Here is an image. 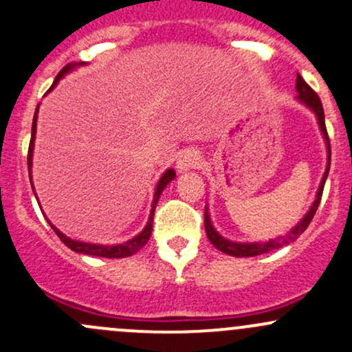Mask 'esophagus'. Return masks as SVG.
Masks as SVG:
<instances>
[{
    "mask_svg": "<svg viewBox=\"0 0 352 352\" xmlns=\"http://www.w3.org/2000/svg\"><path fill=\"white\" fill-rule=\"evenodd\" d=\"M199 164H201V153L197 150H194V148H188V150H184L179 155L175 166L179 172H187V170L195 168Z\"/></svg>",
    "mask_w": 352,
    "mask_h": 352,
    "instance_id": "34e87169",
    "label": "esophagus"
}]
</instances>
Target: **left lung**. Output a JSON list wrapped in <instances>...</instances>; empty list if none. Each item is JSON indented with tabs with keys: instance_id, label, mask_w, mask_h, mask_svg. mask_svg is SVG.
Returning a JSON list of instances; mask_svg holds the SVG:
<instances>
[{
	"instance_id": "left-lung-1",
	"label": "left lung",
	"mask_w": 352,
	"mask_h": 352,
	"mask_svg": "<svg viewBox=\"0 0 352 352\" xmlns=\"http://www.w3.org/2000/svg\"><path fill=\"white\" fill-rule=\"evenodd\" d=\"M295 87H297V92H298V96H297L298 101H300L302 104H305L307 108L316 114L317 123H319L320 131H322V135H324L325 146H327V166H325L324 177H322V180H320V186H319V190H317L316 201H314V204L310 206L309 212L302 217L300 223L295 226V228H292L287 234L278 236V238H275V239H268V241H260V243H238V241H229V239L223 238V236H221L219 232L214 229L212 223H210L209 210H207V206H206L204 226H206L207 238H209V241L212 243L217 250L223 251V253H226V254H229V256H238V258L258 256V254L270 253V251L278 250V248H283V246H287V244H292L294 241H297L298 236H300L302 232L309 228L310 221H312V217L316 216L317 207H319V204H320V197H322L325 179H327L329 168H331V142H329L327 129H325L324 108H322V102H320L319 96H317L316 91H314V89L302 79L300 74H297V86Z\"/></svg>"
}]
</instances>
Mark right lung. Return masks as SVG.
I'll return each mask as SVG.
<instances>
[{"label":"right lung","mask_w":352,"mask_h":352,"mask_svg":"<svg viewBox=\"0 0 352 352\" xmlns=\"http://www.w3.org/2000/svg\"><path fill=\"white\" fill-rule=\"evenodd\" d=\"M77 65H84L82 62H79V64H67L64 69L58 72V76L55 77L54 84H52L50 89L47 92H50L52 89L57 86L58 80L62 79V77L65 76V74L70 72L74 67H77ZM36 113H38V106H36L35 109V116H33V123H32V140H30V146H28V173H30V182H32V158H33V143H35V133H36ZM175 179V170L173 168H168L164 175L160 177V180H158L157 184V188H155V195H153V202H151V210H150V217H148V223L145 226V229H143L140 234H136L135 238L128 239L126 243L123 244H111V246H104V244H92V243H82V241H76V239H70L67 236L64 234V232L58 231L57 228H55L54 224L50 223L49 219V224L50 228L54 229L55 234L60 238V241L65 244V246L70 248L72 251H76V253H82V254H89V256H101V258H126V256H131V254H135L136 251L142 250L143 246L148 243V239H150L151 236V229H153V216H155V207L158 204V199H160L162 192H164V188L168 186L172 180ZM33 192H35V188H33Z\"/></svg>","instance_id":"right-lung-1"}]
</instances>
